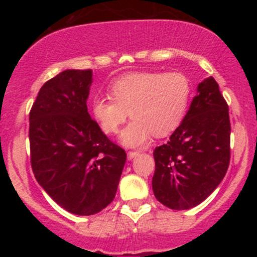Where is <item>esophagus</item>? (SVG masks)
Wrapping results in <instances>:
<instances>
[{
	"mask_svg": "<svg viewBox=\"0 0 257 257\" xmlns=\"http://www.w3.org/2000/svg\"><path fill=\"white\" fill-rule=\"evenodd\" d=\"M139 155H140V152H138V151H129L128 155H126V156H128V159L131 161V159L138 157Z\"/></svg>",
	"mask_w": 257,
	"mask_h": 257,
	"instance_id": "1",
	"label": "esophagus"
}]
</instances>
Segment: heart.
Returning a JSON list of instances; mask_svg holds the SVG:
<instances>
[{"instance_id":"obj_1","label":"heart","mask_w":257,"mask_h":257,"mask_svg":"<svg viewBox=\"0 0 257 257\" xmlns=\"http://www.w3.org/2000/svg\"><path fill=\"white\" fill-rule=\"evenodd\" d=\"M110 96L91 100V114L106 134H116L128 116L132 122L120 134L126 147L143 146L153 134L166 137L185 118L192 96L190 78L181 72H132L114 79Z\"/></svg>"}]
</instances>
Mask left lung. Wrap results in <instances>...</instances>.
Wrapping results in <instances>:
<instances>
[{"label": "left lung", "mask_w": 257, "mask_h": 257, "mask_svg": "<svg viewBox=\"0 0 257 257\" xmlns=\"http://www.w3.org/2000/svg\"><path fill=\"white\" fill-rule=\"evenodd\" d=\"M229 135L228 106L216 81L208 77L169 141L153 151L152 188L158 202L186 210L208 198L228 169Z\"/></svg>", "instance_id": "8db88e82"}]
</instances>
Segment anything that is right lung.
I'll list each match as a JSON object with an SVG mask.
<instances>
[{
    "mask_svg": "<svg viewBox=\"0 0 257 257\" xmlns=\"http://www.w3.org/2000/svg\"><path fill=\"white\" fill-rule=\"evenodd\" d=\"M91 70H66L42 85L30 116L37 182L69 213L94 215L113 200L125 151L88 113Z\"/></svg>",
    "mask_w": 257,
    "mask_h": 257,
    "instance_id": "obj_1",
    "label": "right lung"
}]
</instances>
